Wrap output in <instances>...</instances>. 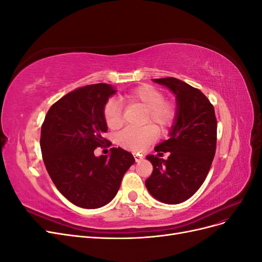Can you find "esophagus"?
<instances>
[{
    "label": "esophagus",
    "instance_id": "1",
    "mask_svg": "<svg viewBox=\"0 0 262 262\" xmlns=\"http://www.w3.org/2000/svg\"><path fill=\"white\" fill-rule=\"evenodd\" d=\"M134 160H136V162H137V163H140V162L143 161V157H142V156H139V155H134Z\"/></svg>",
    "mask_w": 262,
    "mask_h": 262
}]
</instances>
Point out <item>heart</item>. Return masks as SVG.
Returning a JSON list of instances; mask_svg holds the SVG:
<instances>
[{
    "mask_svg": "<svg viewBox=\"0 0 262 262\" xmlns=\"http://www.w3.org/2000/svg\"><path fill=\"white\" fill-rule=\"evenodd\" d=\"M123 98L126 101L139 104L145 108L147 114L145 122L153 123L161 130L168 128L176 117V108L172 102L165 100L163 93L152 85L143 84L138 86L126 93ZM104 117L110 129L120 128L123 122L120 102L116 99H110L105 106ZM155 139L156 132L149 125L142 129L128 128L119 133L117 137L119 145L133 152L143 150Z\"/></svg>",
    "mask_w": 262,
    "mask_h": 262,
    "instance_id": "heart-1",
    "label": "heart"
}]
</instances>
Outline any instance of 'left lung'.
I'll use <instances>...</instances> for the list:
<instances>
[{
    "label": "left lung",
    "instance_id": "obj_1",
    "mask_svg": "<svg viewBox=\"0 0 262 262\" xmlns=\"http://www.w3.org/2000/svg\"><path fill=\"white\" fill-rule=\"evenodd\" d=\"M153 82L175 95L176 117L168 140L155 146L157 155L169 152V158L146 156L153 172L145 186L160 202L178 204L191 198L208 176L215 155L217 122L214 107L199 90L173 77L153 78Z\"/></svg>",
    "mask_w": 262,
    "mask_h": 262
}]
</instances>
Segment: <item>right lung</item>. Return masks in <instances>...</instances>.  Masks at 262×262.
I'll return each instance as SVG.
<instances>
[{"label":"right lung","mask_w":262,"mask_h":262,"mask_svg":"<svg viewBox=\"0 0 262 262\" xmlns=\"http://www.w3.org/2000/svg\"><path fill=\"white\" fill-rule=\"evenodd\" d=\"M117 90L100 83L69 93L51 106L41 126L40 147L47 171L63 196L84 209H98L116 196L136 160L121 147L96 156L107 132L104 109Z\"/></svg>","instance_id":"1"}]
</instances>
